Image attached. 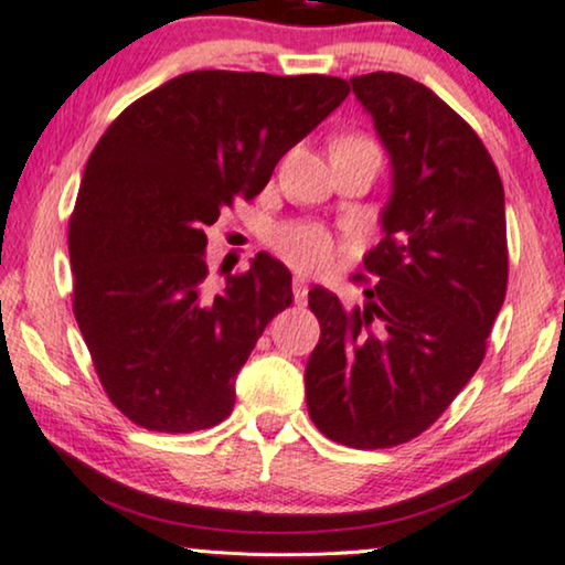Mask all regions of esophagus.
Listing matches in <instances>:
<instances>
[{
    "mask_svg": "<svg viewBox=\"0 0 565 565\" xmlns=\"http://www.w3.org/2000/svg\"><path fill=\"white\" fill-rule=\"evenodd\" d=\"M295 299H297V305L307 302V278L299 274L295 276Z\"/></svg>",
    "mask_w": 565,
    "mask_h": 565,
    "instance_id": "obj_1",
    "label": "esophagus"
}]
</instances>
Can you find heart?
<instances>
[{
  "instance_id": "obj_1",
  "label": "heart",
  "mask_w": 565,
  "mask_h": 565,
  "mask_svg": "<svg viewBox=\"0 0 565 565\" xmlns=\"http://www.w3.org/2000/svg\"><path fill=\"white\" fill-rule=\"evenodd\" d=\"M278 253L287 258L291 266L316 270L323 268L333 258V239L323 226L318 224H295L276 234Z\"/></svg>"
}]
</instances>
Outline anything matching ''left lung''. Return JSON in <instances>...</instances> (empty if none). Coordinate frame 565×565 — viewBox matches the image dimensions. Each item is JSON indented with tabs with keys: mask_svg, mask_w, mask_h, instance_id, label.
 I'll return each mask as SVG.
<instances>
[{
	"mask_svg": "<svg viewBox=\"0 0 565 565\" xmlns=\"http://www.w3.org/2000/svg\"><path fill=\"white\" fill-rule=\"evenodd\" d=\"M388 153L377 276L362 305L310 289L320 341L305 367L312 423L352 448L427 430L472 381L505 299V198L472 127L427 85L398 73L349 81Z\"/></svg>",
	"mask_w": 565,
	"mask_h": 565,
	"instance_id": "obj_1",
	"label": "left lung"
}]
</instances>
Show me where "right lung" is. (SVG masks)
<instances>
[{"label":"right lung","mask_w":565,"mask_h":565,"mask_svg":"<svg viewBox=\"0 0 565 565\" xmlns=\"http://www.w3.org/2000/svg\"><path fill=\"white\" fill-rule=\"evenodd\" d=\"M347 93L328 75L198 70L127 106L93 148L70 221L75 318L135 425L195 433L232 414L234 377L291 305V274L258 253L209 289L205 226L258 195Z\"/></svg>","instance_id":"obj_1"}]
</instances>
